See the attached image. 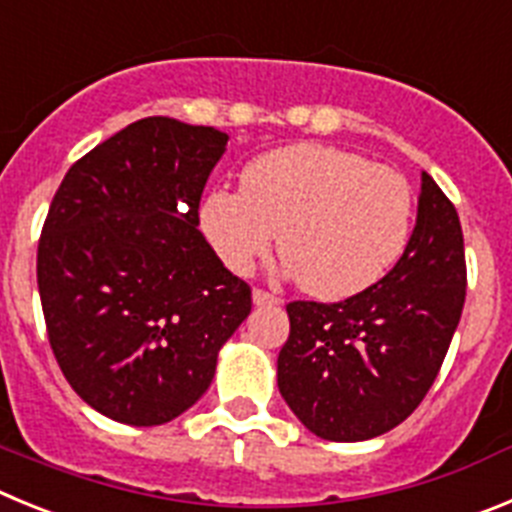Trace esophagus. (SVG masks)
Instances as JSON below:
<instances>
[{"instance_id":"1","label":"esophagus","mask_w":512,"mask_h":512,"mask_svg":"<svg viewBox=\"0 0 512 512\" xmlns=\"http://www.w3.org/2000/svg\"><path fill=\"white\" fill-rule=\"evenodd\" d=\"M252 303L255 306H280V298L273 296V293H267V290L255 288L252 290Z\"/></svg>"}]
</instances>
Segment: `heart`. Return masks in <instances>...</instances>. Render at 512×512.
<instances>
[{
    "instance_id": "1",
    "label": "heart",
    "mask_w": 512,
    "mask_h": 512,
    "mask_svg": "<svg viewBox=\"0 0 512 512\" xmlns=\"http://www.w3.org/2000/svg\"><path fill=\"white\" fill-rule=\"evenodd\" d=\"M199 216L234 273H250L280 234V260L308 296L342 301L372 288L403 255L413 191L388 165L301 142L252 160L242 191L211 188Z\"/></svg>"
}]
</instances>
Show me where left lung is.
Wrapping results in <instances>:
<instances>
[{
	"instance_id": "left-lung-1",
	"label": "left lung",
	"mask_w": 512,
	"mask_h": 512,
	"mask_svg": "<svg viewBox=\"0 0 512 512\" xmlns=\"http://www.w3.org/2000/svg\"><path fill=\"white\" fill-rule=\"evenodd\" d=\"M462 224L428 173L411 239L372 288L339 303H288L278 390L326 441H365L403 423L434 385L464 308Z\"/></svg>"
}]
</instances>
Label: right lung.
Here are the masks:
<instances>
[{"instance_id":"add662e5","label":"right lung","mask_w":512,"mask_h":512,"mask_svg":"<svg viewBox=\"0 0 512 512\" xmlns=\"http://www.w3.org/2000/svg\"><path fill=\"white\" fill-rule=\"evenodd\" d=\"M229 137L147 117L71 165L38 245V290L63 375L101 416L160 426L209 390L250 316V285L199 232Z\"/></svg>"}]
</instances>
